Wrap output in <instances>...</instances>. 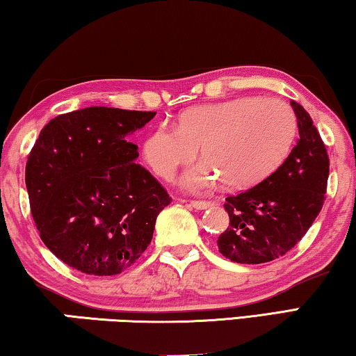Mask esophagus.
<instances>
[{"label": "esophagus", "mask_w": 356, "mask_h": 356, "mask_svg": "<svg viewBox=\"0 0 356 356\" xmlns=\"http://www.w3.org/2000/svg\"><path fill=\"white\" fill-rule=\"evenodd\" d=\"M211 204L213 203L207 202V200H192V202H190V207L195 209H208Z\"/></svg>", "instance_id": "obj_1"}]
</instances>
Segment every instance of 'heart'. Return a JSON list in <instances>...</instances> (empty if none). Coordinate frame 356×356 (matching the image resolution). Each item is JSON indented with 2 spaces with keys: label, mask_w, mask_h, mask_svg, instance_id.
I'll return each mask as SVG.
<instances>
[{
  "label": "heart",
  "mask_w": 356,
  "mask_h": 356,
  "mask_svg": "<svg viewBox=\"0 0 356 356\" xmlns=\"http://www.w3.org/2000/svg\"><path fill=\"white\" fill-rule=\"evenodd\" d=\"M297 130V116L287 103L240 97L188 109L177 127L163 124L147 138L143 154L158 177L171 180L200 148L204 161L184 177L188 188H203L218 177L229 188H242L284 161Z\"/></svg>",
  "instance_id": "obj_1"
}]
</instances>
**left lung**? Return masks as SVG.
<instances>
[{"label":"left lung","mask_w":356,"mask_h":356,"mask_svg":"<svg viewBox=\"0 0 356 356\" xmlns=\"http://www.w3.org/2000/svg\"><path fill=\"white\" fill-rule=\"evenodd\" d=\"M300 140L287 159L254 187L226 198L229 227L218 247L230 261L259 264L292 250L321 211L326 200L329 156L312 118L290 102Z\"/></svg>","instance_id":"8db88e82"}]
</instances>
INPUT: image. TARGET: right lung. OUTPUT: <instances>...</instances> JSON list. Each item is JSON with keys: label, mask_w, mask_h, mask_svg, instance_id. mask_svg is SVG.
I'll return each mask as SVG.
<instances>
[{"label": "right lung", "mask_w": 356, "mask_h": 356, "mask_svg": "<svg viewBox=\"0 0 356 356\" xmlns=\"http://www.w3.org/2000/svg\"><path fill=\"white\" fill-rule=\"evenodd\" d=\"M154 114L104 106L61 114L42 129L29 154L26 185L40 238L80 273L126 271L172 202L135 163L138 147L127 140Z\"/></svg>", "instance_id": "1"}]
</instances>
